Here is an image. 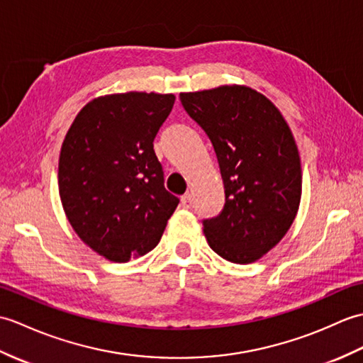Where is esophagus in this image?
Returning <instances> with one entry per match:
<instances>
[{
	"label": "esophagus",
	"mask_w": 363,
	"mask_h": 363,
	"mask_svg": "<svg viewBox=\"0 0 363 363\" xmlns=\"http://www.w3.org/2000/svg\"><path fill=\"white\" fill-rule=\"evenodd\" d=\"M180 205L183 206V208H191L192 206V196L191 194H184V196H182V200H180Z\"/></svg>",
	"instance_id": "obj_1"
}]
</instances>
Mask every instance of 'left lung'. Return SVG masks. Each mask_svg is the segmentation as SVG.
Segmentation results:
<instances>
[{"label": "left lung", "mask_w": 363, "mask_h": 363, "mask_svg": "<svg viewBox=\"0 0 363 363\" xmlns=\"http://www.w3.org/2000/svg\"><path fill=\"white\" fill-rule=\"evenodd\" d=\"M180 101L211 141L223 180V209L203 220L208 244L230 262H255L284 238L300 206L291 128L264 94L244 85L182 93Z\"/></svg>", "instance_id": "1"}]
</instances>
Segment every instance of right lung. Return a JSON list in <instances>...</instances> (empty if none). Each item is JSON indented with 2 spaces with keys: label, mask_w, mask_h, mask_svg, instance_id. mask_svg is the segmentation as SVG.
<instances>
[{
  "label": "right lung",
  "mask_w": 363,
  "mask_h": 363,
  "mask_svg": "<svg viewBox=\"0 0 363 363\" xmlns=\"http://www.w3.org/2000/svg\"><path fill=\"white\" fill-rule=\"evenodd\" d=\"M174 102V94L101 96L79 111L63 140V209L77 236L108 261L154 250L180 202L166 191L154 150Z\"/></svg>",
  "instance_id": "right-lung-1"
}]
</instances>
